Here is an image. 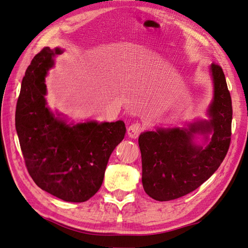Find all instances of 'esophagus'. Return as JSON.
<instances>
[{
	"instance_id": "obj_1",
	"label": "esophagus",
	"mask_w": 248,
	"mask_h": 248,
	"mask_svg": "<svg viewBox=\"0 0 248 248\" xmlns=\"http://www.w3.org/2000/svg\"><path fill=\"white\" fill-rule=\"evenodd\" d=\"M144 129V126H142L141 124L140 123H135L133 124H131L127 128V135L129 138L132 139H137L139 137V135L142 132Z\"/></svg>"
}]
</instances>
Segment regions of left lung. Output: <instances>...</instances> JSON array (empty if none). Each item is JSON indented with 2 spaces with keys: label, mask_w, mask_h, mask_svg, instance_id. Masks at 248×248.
Masks as SVG:
<instances>
[{
  "label": "left lung",
  "mask_w": 248,
  "mask_h": 248,
  "mask_svg": "<svg viewBox=\"0 0 248 248\" xmlns=\"http://www.w3.org/2000/svg\"><path fill=\"white\" fill-rule=\"evenodd\" d=\"M214 97L209 121L191 124L188 128H158L140 134L141 182L145 192L157 201H170L196 190L223 162L231 140L232 102L220 65L210 66ZM213 133L206 148L196 146L195 133Z\"/></svg>",
  "instance_id": "obj_1"
}]
</instances>
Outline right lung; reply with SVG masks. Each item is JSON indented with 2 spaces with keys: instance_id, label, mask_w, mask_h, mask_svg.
I'll return each mask as SVG.
<instances>
[{
  "instance_id": "right-lung-1",
  "label": "right lung",
  "mask_w": 248,
  "mask_h": 248,
  "mask_svg": "<svg viewBox=\"0 0 248 248\" xmlns=\"http://www.w3.org/2000/svg\"><path fill=\"white\" fill-rule=\"evenodd\" d=\"M62 50L44 47L22 80L16 129L25 165L38 187L67 202H84L99 190L112 151L125 125L88 122L75 125L56 119L46 107L45 76Z\"/></svg>"
}]
</instances>
